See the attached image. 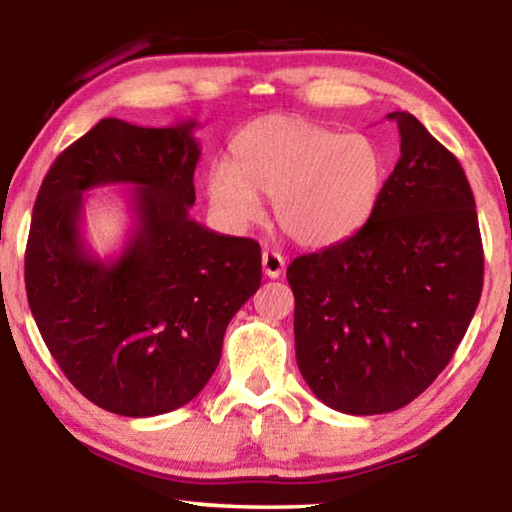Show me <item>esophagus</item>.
<instances>
[{"mask_svg":"<svg viewBox=\"0 0 512 512\" xmlns=\"http://www.w3.org/2000/svg\"><path fill=\"white\" fill-rule=\"evenodd\" d=\"M261 263H263V272H265V277H270V279L282 277V272H284V263H286V261H284V256L279 254V251L263 249Z\"/></svg>","mask_w":512,"mask_h":512,"instance_id":"1","label":"esophagus"}]
</instances>
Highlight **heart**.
Masks as SVG:
<instances>
[{"label": "heart", "instance_id": "b5f03b06", "mask_svg": "<svg viewBox=\"0 0 512 512\" xmlns=\"http://www.w3.org/2000/svg\"><path fill=\"white\" fill-rule=\"evenodd\" d=\"M230 165L207 172V198L228 226L261 216V195L284 235L326 247L356 233L377 205L384 156L359 132L342 135L296 116H263L233 142Z\"/></svg>", "mask_w": 512, "mask_h": 512}]
</instances>
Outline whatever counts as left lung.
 <instances>
[{
    "mask_svg": "<svg viewBox=\"0 0 512 512\" xmlns=\"http://www.w3.org/2000/svg\"><path fill=\"white\" fill-rule=\"evenodd\" d=\"M401 158L352 237L286 270L296 361L328 408L382 415L422 394L457 352L482 293V240L459 160L408 111Z\"/></svg>",
    "mask_w": 512,
    "mask_h": 512,
    "instance_id": "left-lung-1",
    "label": "left lung"
}]
</instances>
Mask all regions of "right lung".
Here are the masks:
<instances>
[{"instance_id":"add662e5","label":"right lung","mask_w":512,"mask_h":512,"mask_svg":"<svg viewBox=\"0 0 512 512\" xmlns=\"http://www.w3.org/2000/svg\"><path fill=\"white\" fill-rule=\"evenodd\" d=\"M195 121L102 118L60 153L34 202L25 289L48 352L88 401L153 417L193 401L235 312L261 286V247L193 221ZM132 185L136 226L102 262L82 242V193Z\"/></svg>"}]
</instances>
